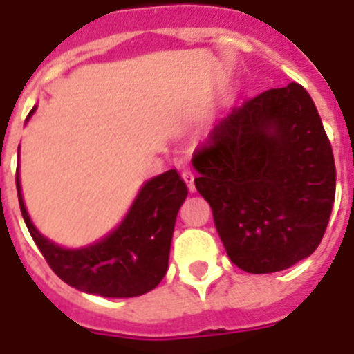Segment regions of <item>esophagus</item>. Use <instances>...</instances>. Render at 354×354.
I'll return each instance as SVG.
<instances>
[{
    "label": "esophagus",
    "instance_id": "34e87169",
    "mask_svg": "<svg viewBox=\"0 0 354 354\" xmlns=\"http://www.w3.org/2000/svg\"><path fill=\"white\" fill-rule=\"evenodd\" d=\"M180 175H183L184 183L187 184V189H189V192H195V175H193V171L184 170Z\"/></svg>",
    "mask_w": 354,
    "mask_h": 354
}]
</instances>
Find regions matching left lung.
<instances>
[{
	"instance_id": "left-lung-1",
	"label": "left lung",
	"mask_w": 354,
	"mask_h": 354,
	"mask_svg": "<svg viewBox=\"0 0 354 354\" xmlns=\"http://www.w3.org/2000/svg\"><path fill=\"white\" fill-rule=\"evenodd\" d=\"M198 193L228 259L246 273L312 255L335 200V161L312 97L289 83L221 118L193 154Z\"/></svg>"
}]
</instances>
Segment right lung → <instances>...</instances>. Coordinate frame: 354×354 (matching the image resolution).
Masks as SVG:
<instances>
[{
    "mask_svg": "<svg viewBox=\"0 0 354 354\" xmlns=\"http://www.w3.org/2000/svg\"><path fill=\"white\" fill-rule=\"evenodd\" d=\"M15 184L19 207L35 245L49 268L74 289L104 298H133L154 289L167 274L175 220L187 196L177 170L147 180L113 232L80 250L62 248L37 230L24 207L19 174Z\"/></svg>",
    "mask_w": 354,
    "mask_h": 354,
    "instance_id": "add662e5",
    "label": "right lung"
}]
</instances>
